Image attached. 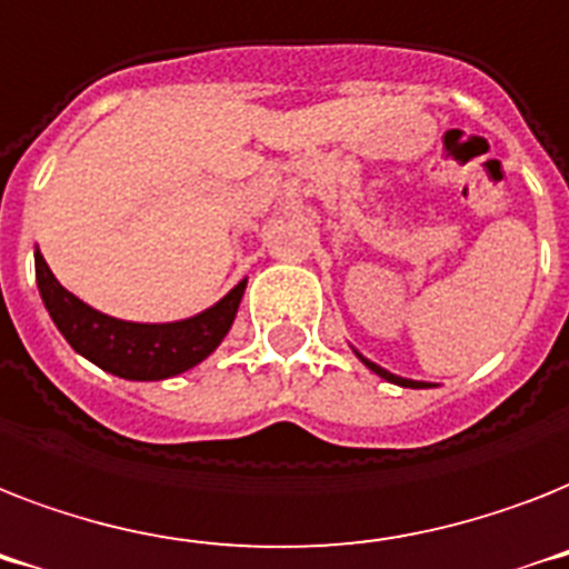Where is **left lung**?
<instances>
[{"mask_svg":"<svg viewBox=\"0 0 569 569\" xmlns=\"http://www.w3.org/2000/svg\"><path fill=\"white\" fill-rule=\"evenodd\" d=\"M358 358H361V361L367 363V367H370L372 372H376V376H381V379L393 381V385H399V388H429V385H426V381H411V379H402V376H393V372H388V370H385V367H379V363L367 361V358H363V356H358Z\"/></svg>","mask_w":569,"mask_h":569,"instance_id":"8db88e82","label":"left lung"}]
</instances>
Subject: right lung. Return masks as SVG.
I'll list each match as a JSON object with an SVG mask.
<instances>
[{
  "label": "right lung",
  "instance_id": "right-lung-1",
  "mask_svg": "<svg viewBox=\"0 0 569 569\" xmlns=\"http://www.w3.org/2000/svg\"><path fill=\"white\" fill-rule=\"evenodd\" d=\"M34 272L49 317L58 326L67 343L79 356L131 381H158L206 361L229 335L238 313L247 279L234 284L217 306L206 308L197 317L179 322H129L108 317L72 297L61 281L54 279L40 249H34Z\"/></svg>",
  "mask_w": 569,
  "mask_h": 569
}]
</instances>
